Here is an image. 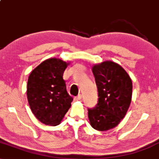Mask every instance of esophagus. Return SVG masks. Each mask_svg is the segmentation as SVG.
<instances>
[{
    "instance_id": "obj_1",
    "label": "esophagus",
    "mask_w": 159,
    "mask_h": 159,
    "mask_svg": "<svg viewBox=\"0 0 159 159\" xmlns=\"http://www.w3.org/2000/svg\"><path fill=\"white\" fill-rule=\"evenodd\" d=\"M82 94H79L77 97H75V101H79V100L82 99Z\"/></svg>"
}]
</instances>
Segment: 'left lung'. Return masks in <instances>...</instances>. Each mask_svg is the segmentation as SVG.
Returning <instances> with one entry per match:
<instances>
[{"label":"left lung","mask_w":159,"mask_h":159,"mask_svg":"<svg viewBox=\"0 0 159 159\" xmlns=\"http://www.w3.org/2000/svg\"><path fill=\"white\" fill-rule=\"evenodd\" d=\"M97 90L98 103L88 109L90 125L105 131L118 125L127 112L132 97V82L121 65L105 61L92 67Z\"/></svg>","instance_id":"left-lung-1"}]
</instances>
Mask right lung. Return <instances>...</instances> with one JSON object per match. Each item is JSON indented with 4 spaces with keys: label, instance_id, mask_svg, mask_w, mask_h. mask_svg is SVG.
Wrapping results in <instances>:
<instances>
[{
    "label": "right lung",
    "instance_id": "obj_1",
    "mask_svg": "<svg viewBox=\"0 0 159 159\" xmlns=\"http://www.w3.org/2000/svg\"><path fill=\"white\" fill-rule=\"evenodd\" d=\"M69 62L50 58L36 67L28 80L27 97L33 114L48 126L60 124L71 107L73 98L67 93L63 73Z\"/></svg>",
    "mask_w": 159,
    "mask_h": 159
}]
</instances>
